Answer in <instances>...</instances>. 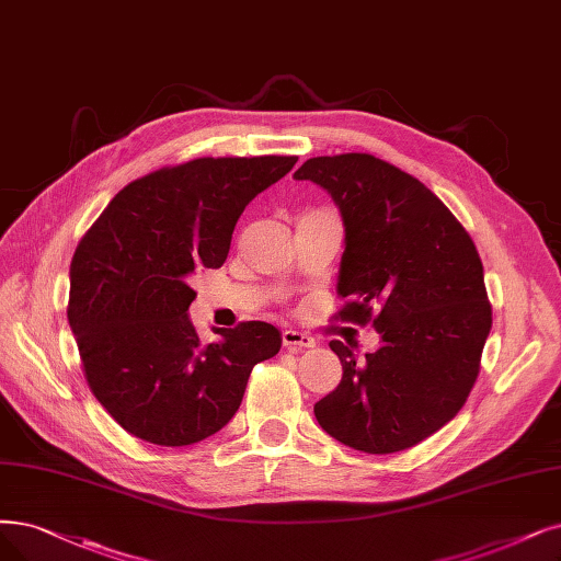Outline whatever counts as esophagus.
Masks as SVG:
<instances>
[{
	"instance_id": "1",
	"label": "esophagus",
	"mask_w": 561,
	"mask_h": 561,
	"mask_svg": "<svg viewBox=\"0 0 561 561\" xmlns=\"http://www.w3.org/2000/svg\"><path fill=\"white\" fill-rule=\"evenodd\" d=\"M283 345L285 347H312L316 345V339L310 333L297 331V329H285L283 331Z\"/></svg>"
}]
</instances>
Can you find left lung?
I'll list each match as a JSON object with an SVG mask.
<instances>
[{"label": "left lung", "instance_id": "1", "mask_svg": "<svg viewBox=\"0 0 561 561\" xmlns=\"http://www.w3.org/2000/svg\"><path fill=\"white\" fill-rule=\"evenodd\" d=\"M295 179L331 193L345 222L335 320L373 324L382 345L316 402L322 428L364 454H396L449 423L472 391L492 308L477 245L416 176L370 153L308 159Z\"/></svg>", "mask_w": 561, "mask_h": 561}]
</instances>
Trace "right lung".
Returning <instances> with one entry per match:
<instances>
[{
  "label": "right lung",
  "mask_w": 561,
  "mask_h": 561,
  "mask_svg": "<svg viewBox=\"0 0 561 561\" xmlns=\"http://www.w3.org/2000/svg\"><path fill=\"white\" fill-rule=\"evenodd\" d=\"M297 161L165 165L122 188L80 239L66 316L89 389L126 433L159 446L207 439L239 410L253 366L278 354V329L255 320L199 341L188 276L226 262L245 205Z\"/></svg>",
  "instance_id": "right-lung-1"
}]
</instances>
